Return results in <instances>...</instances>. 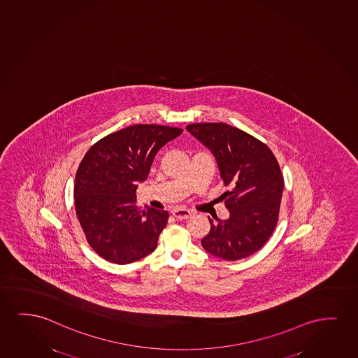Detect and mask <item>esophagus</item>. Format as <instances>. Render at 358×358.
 <instances>
[{"instance_id": "1", "label": "esophagus", "mask_w": 358, "mask_h": 358, "mask_svg": "<svg viewBox=\"0 0 358 358\" xmlns=\"http://www.w3.org/2000/svg\"><path fill=\"white\" fill-rule=\"evenodd\" d=\"M172 215L175 216L178 220H186V219L193 215V211L183 209V208H177V209L172 210Z\"/></svg>"}]
</instances>
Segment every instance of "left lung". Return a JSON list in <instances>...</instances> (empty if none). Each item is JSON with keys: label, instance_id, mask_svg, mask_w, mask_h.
Returning a JSON list of instances; mask_svg holds the SVG:
<instances>
[{"label": "left lung", "instance_id": "left-lung-1", "mask_svg": "<svg viewBox=\"0 0 358 358\" xmlns=\"http://www.w3.org/2000/svg\"><path fill=\"white\" fill-rule=\"evenodd\" d=\"M187 131L215 157L225 186L221 198L230 217L210 221L203 248L225 260H238L259 250L279 219L284 177L264 143L226 123H193Z\"/></svg>", "mask_w": 358, "mask_h": 358}]
</instances>
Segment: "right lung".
<instances>
[{"label":"right lung","mask_w":358,"mask_h":358,"mask_svg":"<svg viewBox=\"0 0 358 358\" xmlns=\"http://www.w3.org/2000/svg\"><path fill=\"white\" fill-rule=\"evenodd\" d=\"M182 132L134 124L100 139L84 155L74 183L76 213L89 245L103 259L128 264L157 248L169 213L139 210L136 191L157 152Z\"/></svg>","instance_id":"obj_1"}]
</instances>
